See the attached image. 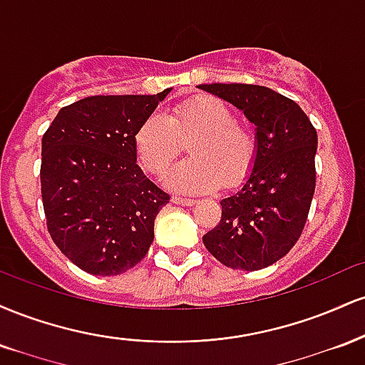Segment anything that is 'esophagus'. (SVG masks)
<instances>
[{"mask_svg": "<svg viewBox=\"0 0 365 365\" xmlns=\"http://www.w3.org/2000/svg\"><path fill=\"white\" fill-rule=\"evenodd\" d=\"M171 202L178 204V206H194L197 200L188 199V197H182V195H173L171 197Z\"/></svg>", "mask_w": 365, "mask_h": 365, "instance_id": "esophagus-1", "label": "esophagus"}]
</instances>
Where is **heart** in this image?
Returning <instances> with one entry per match:
<instances>
[{
    "label": "heart",
    "instance_id": "1",
    "mask_svg": "<svg viewBox=\"0 0 365 365\" xmlns=\"http://www.w3.org/2000/svg\"><path fill=\"white\" fill-rule=\"evenodd\" d=\"M190 142V159L171 171L168 183L182 192H211L223 183L235 187L252 170L257 140L235 111L216 96L200 94L177 104L170 115L156 111L135 132L142 166L163 177Z\"/></svg>",
    "mask_w": 365,
    "mask_h": 365
}]
</instances>
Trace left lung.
<instances>
[{"label":"left lung","mask_w":365,"mask_h":365,"mask_svg":"<svg viewBox=\"0 0 365 365\" xmlns=\"http://www.w3.org/2000/svg\"><path fill=\"white\" fill-rule=\"evenodd\" d=\"M255 125L254 168L244 187L221 200V220L202 237L232 269L257 271L290 252L316 190L317 132L292 99L252 83H202Z\"/></svg>","instance_id":"8db88e82"}]
</instances>
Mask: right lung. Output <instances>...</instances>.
Wrapping results in <instances>:
<instances>
[{"label":"right lung","instance_id":"1","mask_svg":"<svg viewBox=\"0 0 365 365\" xmlns=\"http://www.w3.org/2000/svg\"><path fill=\"white\" fill-rule=\"evenodd\" d=\"M91 96L58 111L43 135L41 194L53 242L86 273L139 264L170 195L137 165L135 132L168 96Z\"/></svg>","mask_w":365,"mask_h":365}]
</instances>
